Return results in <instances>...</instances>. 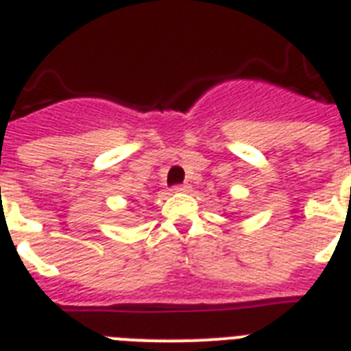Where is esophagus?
I'll return each instance as SVG.
<instances>
[{
    "mask_svg": "<svg viewBox=\"0 0 351 351\" xmlns=\"http://www.w3.org/2000/svg\"><path fill=\"white\" fill-rule=\"evenodd\" d=\"M173 191H175V193H189V191H191V185H189V184L175 185V187H173Z\"/></svg>",
    "mask_w": 351,
    "mask_h": 351,
    "instance_id": "esophagus-1",
    "label": "esophagus"
}]
</instances>
